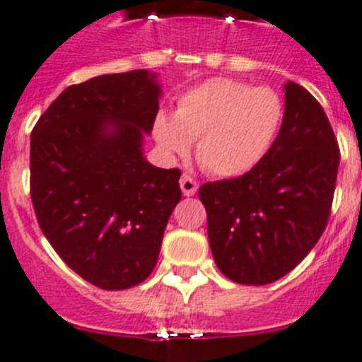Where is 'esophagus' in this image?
Segmentation results:
<instances>
[{"mask_svg": "<svg viewBox=\"0 0 362 362\" xmlns=\"http://www.w3.org/2000/svg\"><path fill=\"white\" fill-rule=\"evenodd\" d=\"M180 189L184 192V197H192L198 189V182L191 177V175L184 173L180 178Z\"/></svg>", "mask_w": 362, "mask_h": 362, "instance_id": "34e87169", "label": "esophagus"}]
</instances>
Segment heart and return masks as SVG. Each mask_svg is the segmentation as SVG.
<instances>
[{
	"mask_svg": "<svg viewBox=\"0 0 362 362\" xmlns=\"http://www.w3.org/2000/svg\"><path fill=\"white\" fill-rule=\"evenodd\" d=\"M282 121V101L269 87L212 78L180 96L173 119L158 116L153 134L171 155H185L197 139V160L212 177L248 173L272 146Z\"/></svg>",
	"mask_w": 362,
	"mask_h": 362,
	"instance_id": "1",
	"label": "heart"
}]
</instances>
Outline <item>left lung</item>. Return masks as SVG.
<instances>
[{"instance_id":"1","label":"left lung","mask_w":362,"mask_h":362,"mask_svg":"<svg viewBox=\"0 0 362 362\" xmlns=\"http://www.w3.org/2000/svg\"><path fill=\"white\" fill-rule=\"evenodd\" d=\"M339 157L318 100L286 83L282 127L259 164L198 191L219 272L238 284L264 286L298 266L327 227Z\"/></svg>"}]
</instances>
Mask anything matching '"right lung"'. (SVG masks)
<instances>
[{"instance_id": "add662e5", "label": "right lung", "mask_w": 362, "mask_h": 362, "mask_svg": "<svg viewBox=\"0 0 362 362\" xmlns=\"http://www.w3.org/2000/svg\"><path fill=\"white\" fill-rule=\"evenodd\" d=\"M160 87L144 69L69 86L30 141L37 221L64 262L107 291L134 288L157 264L182 171L143 157Z\"/></svg>"}]
</instances>
